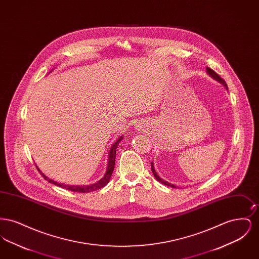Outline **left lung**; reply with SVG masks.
Listing matches in <instances>:
<instances>
[{"mask_svg": "<svg viewBox=\"0 0 259 259\" xmlns=\"http://www.w3.org/2000/svg\"><path fill=\"white\" fill-rule=\"evenodd\" d=\"M207 73L212 77V78H214L215 80H218V81H220L221 83H222V85H224V87L226 88V89H228L227 88V84H226V82L222 79V77L219 75V74H217L213 70H211L210 68H209V67H207ZM151 164V171H152V174H153V176L155 177V179L159 182V183H161V184H163V185H168V186H171V187H172V188H176L177 186L176 185H172V184H170V183H168V182H166V181H164L163 179H161L160 177L156 174V172H155V170H154V166H153V163L151 162L150 163Z\"/></svg>", "mask_w": 259, "mask_h": 259, "instance_id": "left-lung-1", "label": "left lung"}]
</instances>
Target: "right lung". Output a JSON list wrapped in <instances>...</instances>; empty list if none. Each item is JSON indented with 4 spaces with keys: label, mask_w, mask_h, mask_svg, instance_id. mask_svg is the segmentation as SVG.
Here are the masks:
<instances>
[{
    "label": "right lung",
    "mask_w": 259,
    "mask_h": 259,
    "mask_svg": "<svg viewBox=\"0 0 259 259\" xmlns=\"http://www.w3.org/2000/svg\"><path fill=\"white\" fill-rule=\"evenodd\" d=\"M123 139V137L121 136L120 138H118L116 140V142H114V144L112 145L111 149H110V153H109V161H108V167H107V171L105 172L104 177L93 185H67L64 184H60L57 182H54L53 180H50V178H48L44 172H40V170L37 168L38 172H40V175L44 177L45 180H47L49 183L52 184V185H57L60 186L62 188H65L67 190H71V191H74V192H81V193H88V192H92L95 191L100 188H103L104 186L109 184L110 180H111V174L113 172L114 169V163H115V154H116V148L118 147V144L120 143V141Z\"/></svg>",
    "instance_id": "obj_1"
}]
</instances>
